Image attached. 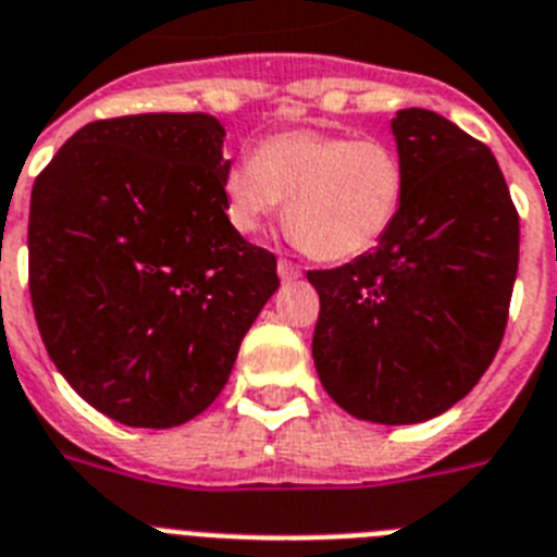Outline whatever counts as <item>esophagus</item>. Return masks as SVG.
<instances>
[{
  "label": "esophagus",
  "mask_w": 557,
  "mask_h": 557,
  "mask_svg": "<svg viewBox=\"0 0 557 557\" xmlns=\"http://www.w3.org/2000/svg\"><path fill=\"white\" fill-rule=\"evenodd\" d=\"M277 274H280V280H297L300 277V269H297V265L292 263V260H280L277 263Z\"/></svg>",
  "instance_id": "1"
}]
</instances>
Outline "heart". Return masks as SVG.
<instances>
[{
  "label": "heart",
  "mask_w": 557,
  "mask_h": 557,
  "mask_svg": "<svg viewBox=\"0 0 557 557\" xmlns=\"http://www.w3.org/2000/svg\"><path fill=\"white\" fill-rule=\"evenodd\" d=\"M225 214L255 234L288 197L294 243L318 260H351L395 225L406 197L400 153L383 139L288 131L225 171Z\"/></svg>",
  "instance_id": "b5f03b06"
}]
</instances>
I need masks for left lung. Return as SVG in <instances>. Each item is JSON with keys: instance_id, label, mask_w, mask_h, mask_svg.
I'll return each instance as SVG.
<instances>
[{"instance_id": "left-lung-1", "label": "left lung", "mask_w": 557, "mask_h": 557, "mask_svg": "<svg viewBox=\"0 0 557 557\" xmlns=\"http://www.w3.org/2000/svg\"><path fill=\"white\" fill-rule=\"evenodd\" d=\"M406 197L381 246L309 271L311 355L341 409L420 423L467 397L504 341L518 274V208L498 160L435 111L392 120Z\"/></svg>"}]
</instances>
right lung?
<instances>
[{
  "instance_id": "1",
  "label": "right lung",
  "mask_w": 557,
  "mask_h": 557,
  "mask_svg": "<svg viewBox=\"0 0 557 557\" xmlns=\"http://www.w3.org/2000/svg\"><path fill=\"white\" fill-rule=\"evenodd\" d=\"M223 125L97 120L30 191L28 288L57 369L125 426L169 429L223 392L277 257L225 216Z\"/></svg>"
}]
</instances>
